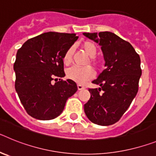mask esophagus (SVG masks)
<instances>
[{
	"instance_id": "34e87169",
	"label": "esophagus",
	"mask_w": 156,
	"mask_h": 156,
	"mask_svg": "<svg viewBox=\"0 0 156 156\" xmlns=\"http://www.w3.org/2000/svg\"><path fill=\"white\" fill-rule=\"evenodd\" d=\"M77 88H78V90H83V89H85V87L83 86V85H81V84H78L77 85Z\"/></svg>"
}]
</instances>
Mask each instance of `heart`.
<instances>
[{
    "instance_id": "1",
    "label": "heart",
    "mask_w": 156,
    "mask_h": 156,
    "mask_svg": "<svg viewBox=\"0 0 156 156\" xmlns=\"http://www.w3.org/2000/svg\"><path fill=\"white\" fill-rule=\"evenodd\" d=\"M82 48L83 50L91 58L94 57L97 54V46L92 41H87L83 43ZM73 54V48L70 47L66 51L63 55V62L65 64L69 65L72 62ZM92 62L96 63L94 58H92ZM66 76L69 79L73 80L74 82L78 83H83L94 76V70L90 66H86V67L73 66L67 70Z\"/></svg>"
}]
</instances>
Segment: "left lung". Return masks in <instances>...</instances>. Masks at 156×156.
Returning a JSON list of instances; mask_svg holds the SVG:
<instances>
[{
  "label": "left lung",
  "instance_id": "obj_1",
  "mask_svg": "<svg viewBox=\"0 0 156 156\" xmlns=\"http://www.w3.org/2000/svg\"><path fill=\"white\" fill-rule=\"evenodd\" d=\"M83 34L98 43L106 67L92 81L100 87L89 89L85 114L95 124L109 126L119 120L137 95L141 76L140 56L129 42L113 33Z\"/></svg>",
  "mask_w": 156,
  "mask_h": 156
}]
</instances>
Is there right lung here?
Returning a JSON list of instances; mask_svg holds the SVG:
<instances>
[{
    "label": "right lung",
    "instance_id": "add662e5",
    "mask_svg": "<svg viewBox=\"0 0 156 156\" xmlns=\"http://www.w3.org/2000/svg\"><path fill=\"white\" fill-rule=\"evenodd\" d=\"M77 39L75 34L48 32L29 39L18 50L14 63L15 87L32 117L55 119L62 112L67 99L76 92V83L72 80H52L66 76L63 55Z\"/></svg>",
    "mask_w": 156,
    "mask_h": 156
}]
</instances>
